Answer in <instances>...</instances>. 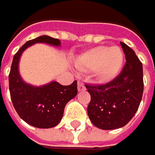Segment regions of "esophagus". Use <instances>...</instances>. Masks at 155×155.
Here are the masks:
<instances>
[{
    "label": "esophagus",
    "instance_id": "34e87169",
    "mask_svg": "<svg viewBox=\"0 0 155 155\" xmlns=\"http://www.w3.org/2000/svg\"><path fill=\"white\" fill-rule=\"evenodd\" d=\"M78 88L79 91H83V90L86 89V87H85V86H84V84H83L82 81H78Z\"/></svg>",
    "mask_w": 155,
    "mask_h": 155
}]
</instances>
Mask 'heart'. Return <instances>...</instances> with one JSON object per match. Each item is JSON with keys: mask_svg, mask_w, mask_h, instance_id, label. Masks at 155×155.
Returning a JSON list of instances; mask_svg holds the SVG:
<instances>
[{"mask_svg": "<svg viewBox=\"0 0 155 155\" xmlns=\"http://www.w3.org/2000/svg\"><path fill=\"white\" fill-rule=\"evenodd\" d=\"M75 63L81 70H94L100 81H110L123 67L124 53L118 47L98 46L84 51L76 58Z\"/></svg>", "mask_w": 155, "mask_h": 155, "instance_id": "heart-1", "label": "heart"}]
</instances>
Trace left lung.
Wrapping results in <instances>:
<instances>
[{"instance_id": "8db88e82", "label": "left lung", "mask_w": 155, "mask_h": 155, "mask_svg": "<svg viewBox=\"0 0 155 155\" xmlns=\"http://www.w3.org/2000/svg\"><path fill=\"white\" fill-rule=\"evenodd\" d=\"M120 44L126 60L120 74L107 84L85 85L91 97L87 115L95 126L104 130L125 125L136 113L143 92L142 62L131 48Z\"/></svg>"}]
</instances>
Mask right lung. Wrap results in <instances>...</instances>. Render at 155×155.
Segmentation results:
<instances>
[{
	"instance_id": "add662e5",
	"label": "right lung",
	"mask_w": 155,
	"mask_h": 155,
	"mask_svg": "<svg viewBox=\"0 0 155 155\" xmlns=\"http://www.w3.org/2000/svg\"><path fill=\"white\" fill-rule=\"evenodd\" d=\"M38 42L60 45L59 39L46 35L27 41L13 57L9 74V89L13 107L22 120L34 127L50 128L60 122L67 103L77 96L78 84L77 80L68 86L53 81L36 87L22 81L18 71L20 57L25 48Z\"/></svg>"
}]
</instances>
